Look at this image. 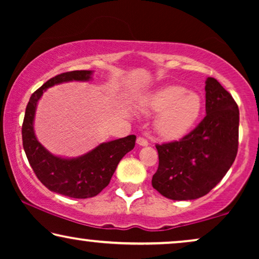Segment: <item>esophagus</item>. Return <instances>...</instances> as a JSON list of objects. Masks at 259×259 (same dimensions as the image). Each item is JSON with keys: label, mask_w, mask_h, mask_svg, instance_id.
I'll return each instance as SVG.
<instances>
[{"label": "esophagus", "mask_w": 259, "mask_h": 259, "mask_svg": "<svg viewBox=\"0 0 259 259\" xmlns=\"http://www.w3.org/2000/svg\"><path fill=\"white\" fill-rule=\"evenodd\" d=\"M137 144L139 145V146H147L148 145V141L145 139V138H143V137H139L137 139Z\"/></svg>", "instance_id": "34e87169"}]
</instances>
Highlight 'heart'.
<instances>
[{
  "label": "heart",
  "mask_w": 259,
  "mask_h": 259,
  "mask_svg": "<svg viewBox=\"0 0 259 259\" xmlns=\"http://www.w3.org/2000/svg\"><path fill=\"white\" fill-rule=\"evenodd\" d=\"M140 109L146 114L159 113L155 131L167 139L182 137L197 121L201 111V98L182 86H166L148 94Z\"/></svg>",
  "instance_id": "obj_1"
}]
</instances>
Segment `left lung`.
Returning <instances> with one entry per match:
<instances>
[{
  "label": "left lung",
  "mask_w": 259,
  "mask_h": 259,
  "mask_svg": "<svg viewBox=\"0 0 259 259\" xmlns=\"http://www.w3.org/2000/svg\"><path fill=\"white\" fill-rule=\"evenodd\" d=\"M206 115L179 141L157 145L159 166L152 186L172 200L207 194L235 161L238 151L239 109L214 77L205 81Z\"/></svg>",
  "instance_id": "left-lung-1"
}]
</instances>
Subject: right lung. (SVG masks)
<instances>
[{
	"instance_id": "right-lung-1",
	"label": "right lung",
	"mask_w": 259,
	"mask_h": 259,
	"mask_svg": "<svg viewBox=\"0 0 259 259\" xmlns=\"http://www.w3.org/2000/svg\"><path fill=\"white\" fill-rule=\"evenodd\" d=\"M92 74L93 70H73L48 80L31 94L22 125L24 152L38 180L53 192L77 199L97 196L108 185L119 161L134 148L137 137L127 136L102 143L77 158H62L52 154L38 143L34 118L37 102L47 88L69 81H90Z\"/></svg>"
}]
</instances>
